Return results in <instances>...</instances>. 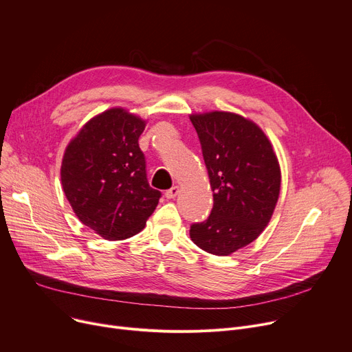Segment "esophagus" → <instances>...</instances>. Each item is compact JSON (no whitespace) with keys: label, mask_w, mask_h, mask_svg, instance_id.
Listing matches in <instances>:
<instances>
[{"label":"esophagus","mask_w":352,"mask_h":352,"mask_svg":"<svg viewBox=\"0 0 352 352\" xmlns=\"http://www.w3.org/2000/svg\"><path fill=\"white\" fill-rule=\"evenodd\" d=\"M179 193V188L177 186H173V188H170L169 190H166V193H164V196H166V199H175Z\"/></svg>","instance_id":"1"}]
</instances>
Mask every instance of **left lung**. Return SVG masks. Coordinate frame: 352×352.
I'll return each instance as SVG.
<instances>
[{
	"label": "left lung",
	"mask_w": 352,
	"mask_h": 352,
	"mask_svg": "<svg viewBox=\"0 0 352 352\" xmlns=\"http://www.w3.org/2000/svg\"><path fill=\"white\" fill-rule=\"evenodd\" d=\"M213 190V209L190 226L201 250L232 254L254 241L270 221L281 173L272 143L256 123L230 112L192 115Z\"/></svg>",
	"instance_id": "left-lung-1"
}]
</instances>
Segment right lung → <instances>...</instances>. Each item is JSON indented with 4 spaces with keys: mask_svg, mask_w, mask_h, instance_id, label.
Returning a JSON list of instances; mask_svg holds the SVG:
<instances>
[{
    "mask_svg": "<svg viewBox=\"0 0 352 352\" xmlns=\"http://www.w3.org/2000/svg\"><path fill=\"white\" fill-rule=\"evenodd\" d=\"M143 131L140 118L109 109L80 129L62 159V188L75 214L107 240L139 233L162 196L148 182Z\"/></svg>",
    "mask_w": 352,
    "mask_h": 352,
    "instance_id": "add662e5",
    "label": "right lung"
}]
</instances>
